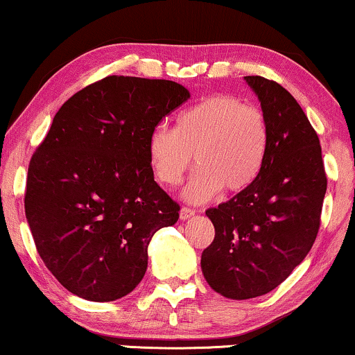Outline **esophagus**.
Segmentation results:
<instances>
[{
	"mask_svg": "<svg viewBox=\"0 0 355 355\" xmlns=\"http://www.w3.org/2000/svg\"><path fill=\"white\" fill-rule=\"evenodd\" d=\"M194 214H196L194 209H191V207H182L181 212H179V216H181L182 220H187V218H191L192 216H194Z\"/></svg>",
	"mask_w": 355,
	"mask_h": 355,
	"instance_id": "esophagus-1",
	"label": "esophagus"
}]
</instances>
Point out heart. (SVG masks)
Listing matches in <instances>:
<instances>
[{"instance_id":"heart-1","label":"heart","mask_w":355,"mask_h":355,"mask_svg":"<svg viewBox=\"0 0 355 355\" xmlns=\"http://www.w3.org/2000/svg\"><path fill=\"white\" fill-rule=\"evenodd\" d=\"M268 141V121L260 108L235 95L216 94L179 113L174 130H153L148 157L157 181L176 186L194 153L199 166L184 196L192 202H204L222 187L227 192L250 187L263 168Z\"/></svg>"}]
</instances>
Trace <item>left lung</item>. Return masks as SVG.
Here are the masks:
<instances>
[{"mask_svg":"<svg viewBox=\"0 0 355 355\" xmlns=\"http://www.w3.org/2000/svg\"><path fill=\"white\" fill-rule=\"evenodd\" d=\"M245 80L268 121V151L250 187L205 211L216 237L200 258L212 290L230 300L266 295L304 260L327 187L321 144L300 103L275 80Z\"/></svg>","mask_w":355,"mask_h":355,"instance_id":"8db88e82","label":"left lung"}]
</instances>
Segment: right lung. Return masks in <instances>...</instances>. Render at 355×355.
I'll return each instance as SVG.
<instances>
[{
  "label": "right lung",
  "mask_w": 355,
  "mask_h": 355,
  "mask_svg": "<svg viewBox=\"0 0 355 355\" xmlns=\"http://www.w3.org/2000/svg\"><path fill=\"white\" fill-rule=\"evenodd\" d=\"M189 97L173 80L108 76L55 113L31 157L24 211L44 265L73 295L123 298L146 273L153 235L178 222L148 139Z\"/></svg>",
  "instance_id": "right-lung-1"
}]
</instances>
